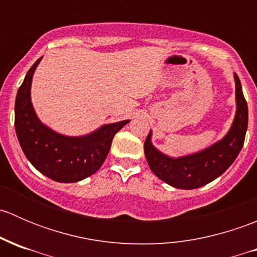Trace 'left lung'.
<instances>
[{"label": "left lung", "instance_id": "1", "mask_svg": "<svg viewBox=\"0 0 257 257\" xmlns=\"http://www.w3.org/2000/svg\"><path fill=\"white\" fill-rule=\"evenodd\" d=\"M236 82V115L229 133L224 139L208 149L188 157L173 158L162 154L153 147L148 134L144 142V153L152 172L169 185L179 189H196L206 185L222 174L239 155L247 129L248 110L243 97L239 77Z\"/></svg>", "mask_w": 257, "mask_h": 257}]
</instances>
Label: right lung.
Listing matches in <instances>:
<instances>
[{
    "mask_svg": "<svg viewBox=\"0 0 257 257\" xmlns=\"http://www.w3.org/2000/svg\"><path fill=\"white\" fill-rule=\"evenodd\" d=\"M36 61L18 88L15 103V128L18 142L31 164L59 183H76L94 174L107 158L116 132L129 120L107 124L79 138L64 137L38 120L31 103V83Z\"/></svg>",
    "mask_w": 257,
    "mask_h": 257,
    "instance_id": "add662e5",
    "label": "right lung"
}]
</instances>
